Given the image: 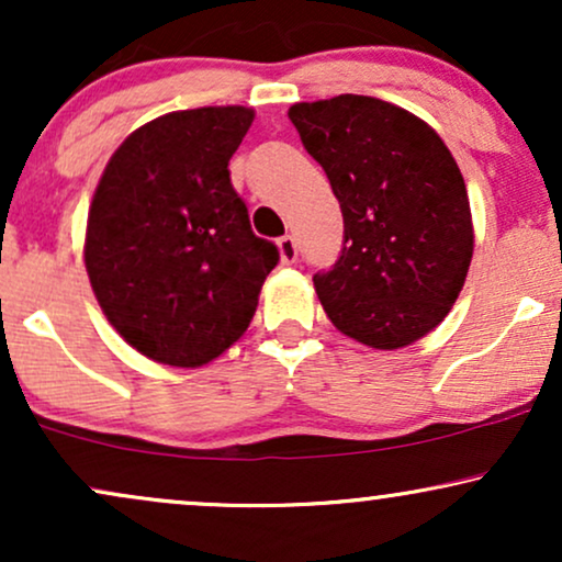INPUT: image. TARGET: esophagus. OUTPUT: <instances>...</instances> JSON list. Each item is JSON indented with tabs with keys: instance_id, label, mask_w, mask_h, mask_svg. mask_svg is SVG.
Segmentation results:
<instances>
[{
	"instance_id": "1",
	"label": "esophagus",
	"mask_w": 562,
	"mask_h": 562,
	"mask_svg": "<svg viewBox=\"0 0 562 562\" xmlns=\"http://www.w3.org/2000/svg\"><path fill=\"white\" fill-rule=\"evenodd\" d=\"M277 248H280L282 265H293V261L297 259V244L293 236H282L280 240H277Z\"/></svg>"
}]
</instances>
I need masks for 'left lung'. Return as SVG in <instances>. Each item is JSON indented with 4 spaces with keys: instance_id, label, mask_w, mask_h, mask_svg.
I'll return each mask as SVG.
<instances>
[{
    "instance_id": "8db88e82",
    "label": "left lung",
    "mask_w": 562,
    "mask_h": 562,
    "mask_svg": "<svg viewBox=\"0 0 562 562\" xmlns=\"http://www.w3.org/2000/svg\"><path fill=\"white\" fill-rule=\"evenodd\" d=\"M303 147L331 183L345 246L314 274L326 316L373 350H400L449 316L474 251L470 196L436 130L371 95L295 103Z\"/></svg>"
}]
</instances>
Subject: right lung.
<instances>
[{
  "mask_svg": "<svg viewBox=\"0 0 562 562\" xmlns=\"http://www.w3.org/2000/svg\"><path fill=\"white\" fill-rule=\"evenodd\" d=\"M251 122L246 105L153 119L119 145L92 194V293L124 342L155 363L199 368L238 342L280 261L231 183Z\"/></svg>",
  "mask_w": 562,
  "mask_h": 562,
  "instance_id": "obj_1",
  "label": "right lung"
}]
</instances>
